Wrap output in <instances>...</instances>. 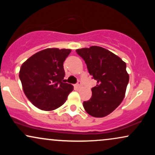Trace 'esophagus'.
<instances>
[{
  "mask_svg": "<svg viewBox=\"0 0 155 155\" xmlns=\"http://www.w3.org/2000/svg\"><path fill=\"white\" fill-rule=\"evenodd\" d=\"M75 87L77 89H79L80 87H81V81H78V82L75 84Z\"/></svg>",
  "mask_w": 155,
  "mask_h": 155,
  "instance_id": "1",
  "label": "esophagus"
}]
</instances>
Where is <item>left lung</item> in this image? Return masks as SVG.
Instances as JSON below:
<instances>
[{
	"mask_svg": "<svg viewBox=\"0 0 155 155\" xmlns=\"http://www.w3.org/2000/svg\"><path fill=\"white\" fill-rule=\"evenodd\" d=\"M84 60L92 79L97 81L92 97L83 106L90 115L104 117L114 111L124 99L129 81L126 63L111 51L101 47L76 49Z\"/></svg>",
	"mask_w": 155,
	"mask_h": 155,
	"instance_id": "left-lung-1",
	"label": "left lung"
}]
</instances>
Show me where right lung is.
Instances as JSON below:
<instances>
[{"label": "right lung", "mask_w": 155, "mask_h": 155, "mask_svg": "<svg viewBox=\"0 0 155 155\" xmlns=\"http://www.w3.org/2000/svg\"><path fill=\"white\" fill-rule=\"evenodd\" d=\"M71 51L46 49L35 53L22 65L19 76L23 90L35 107L44 111L56 109L73 91V85L63 79V63Z\"/></svg>", "instance_id": "add662e5"}]
</instances>
